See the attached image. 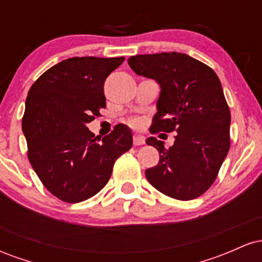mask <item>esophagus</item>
Listing matches in <instances>:
<instances>
[{
  "label": "esophagus",
  "instance_id": "esophagus-1",
  "mask_svg": "<svg viewBox=\"0 0 262 262\" xmlns=\"http://www.w3.org/2000/svg\"><path fill=\"white\" fill-rule=\"evenodd\" d=\"M133 141H134V145H143V144L145 143V138H144V135L141 134H134Z\"/></svg>",
  "mask_w": 262,
  "mask_h": 262
}]
</instances>
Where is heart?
Wrapping results in <instances>:
<instances>
[{"instance_id":"obj_1","label":"heart","mask_w":262,"mask_h":262,"mask_svg":"<svg viewBox=\"0 0 262 262\" xmlns=\"http://www.w3.org/2000/svg\"><path fill=\"white\" fill-rule=\"evenodd\" d=\"M132 123H133V124H137V123H138V122H137V121H135V119H133V121H132Z\"/></svg>"}]
</instances>
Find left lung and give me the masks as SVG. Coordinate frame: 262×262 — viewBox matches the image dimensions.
I'll return each mask as SVG.
<instances>
[{
  "label": "left lung",
  "instance_id": "obj_1",
  "mask_svg": "<svg viewBox=\"0 0 262 262\" xmlns=\"http://www.w3.org/2000/svg\"><path fill=\"white\" fill-rule=\"evenodd\" d=\"M128 64L160 86L150 133L176 132L169 149L154 137L146 139L160 154L159 164L145 171L146 179L176 200L200 197L214 182L230 146V112L217 74L176 52L130 56Z\"/></svg>",
  "mask_w": 262,
  "mask_h": 262
}]
</instances>
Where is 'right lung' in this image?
<instances>
[{
    "instance_id": "1",
    "label": "right lung",
    "mask_w": 262,
    "mask_h": 262,
    "mask_svg": "<svg viewBox=\"0 0 262 262\" xmlns=\"http://www.w3.org/2000/svg\"><path fill=\"white\" fill-rule=\"evenodd\" d=\"M123 61V56L62 60L29 90L22 121L29 162L48 191L64 202L98 193L117 159L133 145L125 124L103 138L87 128L106 107L104 81Z\"/></svg>"
}]
</instances>
